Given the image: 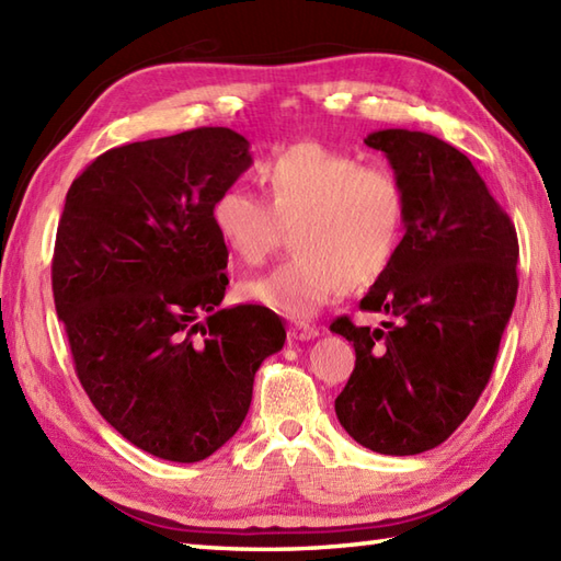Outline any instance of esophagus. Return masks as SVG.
I'll return each mask as SVG.
<instances>
[{
    "mask_svg": "<svg viewBox=\"0 0 561 561\" xmlns=\"http://www.w3.org/2000/svg\"><path fill=\"white\" fill-rule=\"evenodd\" d=\"M289 335H291V340H299V342H308V340H313V337H318L320 332H318V328H313V325H308V323H291L289 325Z\"/></svg>",
    "mask_w": 561,
    "mask_h": 561,
    "instance_id": "obj_1",
    "label": "esophagus"
}]
</instances>
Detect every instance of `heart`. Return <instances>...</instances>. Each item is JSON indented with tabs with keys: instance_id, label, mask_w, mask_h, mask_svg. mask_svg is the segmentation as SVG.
<instances>
[{
	"instance_id": "1",
	"label": "heart",
	"mask_w": 561,
	"mask_h": 561,
	"mask_svg": "<svg viewBox=\"0 0 561 561\" xmlns=\"http://www.w3.org/2000/svg\"><path fill=\"white\" fill-rule=\"evenodd\" d=\"M262 197L241 185L211 202L219 241L245 265H262L289 231L291 257L238 287L241 299L289 318H313L354 287L383 277L404 229L396 175L362 165L320 141L277 149L257 163Z\"/></svg>"
}]
</instances>
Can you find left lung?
<instances>
[{
  "instance_id": "obj_1",
  "label": "left lung",
  "mask_w": 561,
  "mask_h": 561,
  "mask_svg": "<svg viewBox=\"0 0 561 561\" xmlns=\"http://www.w3.org/2000/svg\"><path fill=\"white\" fill-rule=\"evenodd\" d=\"M404 193L396 260L362 299L380 328L344 316L332 332L356 364L335 400L356 444L383 456L424 453L456 432L490 383L518 291V238L480 173L448 141L412 129H378Z\"/></svg>"
}]
</instances>
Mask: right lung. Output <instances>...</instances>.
<instances>
[{
    "label": "right lung",
    "instance_id": "add662e5",
    "mask_svg": "<svg viewBox=\"0 0 561 561\" xmlns=\"http://www.w3.org/2000/svg\"><path fill=\"white\" fill-rule=\"evenodd\" d=\"M250 163L229 127L117 147L71 183L57 226L53 294L81 386L115 432L163 460L219 450L287 340L265 306L219 311L229 250L209 211Z\"/></svg>",
    "mask_w": 561,
    "mask_h": 561
}]
</instances>
